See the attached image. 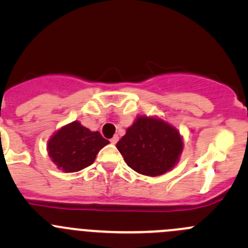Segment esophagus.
<instances>
[{
    "label": "esophagus",
    "instance_id": "1",
    "mask_svg": "<svg viewBox=\"0 0 248 248\" xmlns=\"http://www.w3.org/2000/svg\"><path fill=\"white\" fill-rule=\"evenodd\" d=\"M117 140H119V137H117V136H114V137H112L111 139H110V142H111V144H116Z\"/></svg>",
    "mask_w": 248,
    "mask_h": 248
}]
</instances>
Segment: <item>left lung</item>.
Here are the masks:
<instances>
[{
    "instance_id": "8db88e82",
    "label": "left lung",
    "mask_w": 248,
    "mask_h": 248,
    "mask_svg": "<svg viewBox=\"0 0 248 248\" xmlns=\"http://www.w3.org/2000/svg\"><path fill=\"white\" fill-rule=\"evenodd\" d=\"M116 147L129 168L155 177L176 166L184 150V139L177 128L161 117L139 115Z\"/></svg>"
}]
</instances>
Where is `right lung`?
Wrapping results in <instances>:
<instances>
[{
    "instance_id": "add662e5",
    "label": "right lung",
    "mask_w": 248,
    "mask_h": 248,
    "mask_svg": "<svg viewBox=\"0 0 248 248\" xmlns=\"http://www.w3.org/2000/svg\"><path fill=\"white\" fill-rule=\"evenodd\" d=\"M108 144L99 132L90 131L79 121H73L50 137L46 150L60 170L76 172L91 166L97 154Z\"/></svg>"
}]
</instances>
